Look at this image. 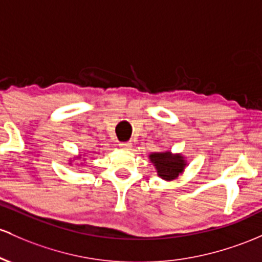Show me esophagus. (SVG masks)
<instances>
[{
	"label": "esophagus",
	"mask_w": 262,
	"mask_h": 262,
	"mask_svg": "<svg viewBox=\"0 0 262 262\" xmlns=\"http://www.w3.org/2000/svg\"><path fill=\"white\" fill-rule=\"evenodd\" d=\"M130 143H128V142H122V143H119V146L122 149H125V150H128L129 148H130Z\"/></svg>",
	"instance_id": "34e87169"
}]
</instances>
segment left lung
Segmentation results:
<instances>
[{
  "label": "left lung",
  "instance_id": "left-lung-1",
  "mask_svg": "<svg viewBox=\"0 0 262 262\" xmlns=\"http://www.w3.org/2000/svg\"><path fill=\"white\" fill-rule=\"evenodd\" d=\"M151 163L155 164L158 174L165 180L175 179L184 169V160L180 155H173L169 151L165 153H153L150 154Z\"/></svg>",
  "mask_w": 262,
  "mask_h": 262
}]
</instances>
